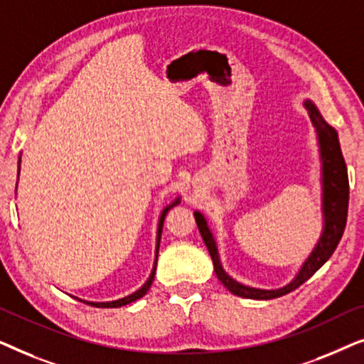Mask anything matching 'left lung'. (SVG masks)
Here are the masks:
<instances>
[{
    "instance_id": "8db88e82",
    "label": "left lung",
    "mask_w": 364,
    "mask_h": 364,
    "mask_svg": "<svg viewBox=\"0 0 364 364\" xmlns=\"http://www.w3.org/2000/svg\"><path fill=\"white\" fill-rule=\"evenodd\" d=\"M303 106L310 112V119L316 129L318 144H320V154L323 162V222H325V227H323V233L320 237V242L316 243L315 250L311 252V255L303 263V267L298 272V275L293 278V282H290L283 288H278V290H260V288L245 287L233 280V278H230L223 272L222 263L218 260L215 240H213V235L207 225V220L203 218L202 213H193L202 240L205 242L207 250L212 257L213 270H215L217 278L223 283V287H227L237 296L253 298V300H272V298L283 296L287 293L296 290L298 287L303 285L308 278L315 275L325 265L328 258L336 250L338 243H340L343 237V232H345L348 202H350V182H348V168L345 159H343L338 134L321 117L320 111H318L311 101H305Z\"/></svg>"
}]
</instances>
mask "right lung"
Returning a JSON list of instances; mask_svg holds the SVG:
<instances>
[{
    "mask_svg": "<svg viewBox=\"0 0 364 364\" xmlns=\"http://www.w3.org/2000/svg\"><path fill=\"white\" fill-rule=\"evenodd\" d=\"M18 164H21V159H19ZM18 167H19V166H18ZM18 176H19V171H18ZM178 202H181V200H178V198H176V202H172L171 205L166 207V208H164V210H162L161 220H159V228H157V250H156V263H154V270H152V273H151V277H149V280H147L146 283H144V285H142L141 288H139L137 291H134L132 295H129V296H126V298H121V300H116V301H106V303H94V301H84V303H87V305H91V306H96V308H119V306L129 305V303L136 301V300H139V298H142L144 295H146L147 290H149V288H151L152 282H154V275H156V267H157V255H159V245H161V235H162L164 218H166L167 212L171 210V208H172L173 205H177ZM81 301H82V300H81Z\"/></svg>",
    "mask_w": 364,
    "mask_h": 364,
    "instance_id": "1",
    "label": "right lung"
}]
</instances>
